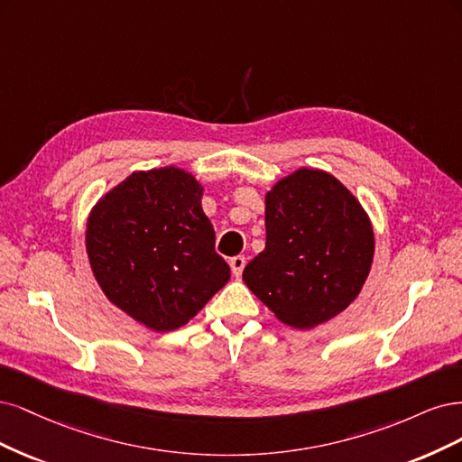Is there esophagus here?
Segmentation results:
<instances>
[{"label": "esophagus", "mask_w": 462, "mask_h": 462, "mask_svg": "<svg viewBox=\"0 0 462 462\" xmlns=\"http://www.w3.org/2000/svg\"><path fill=\"white\" fill-rule=\"evenodd\" d=\"M228 263H230L232 274H234L236 278H240L242 273H244V266H245V257H244V255H236V257H232Z\"/></svg>", "instance_id": "obj_1"}]
</instances>
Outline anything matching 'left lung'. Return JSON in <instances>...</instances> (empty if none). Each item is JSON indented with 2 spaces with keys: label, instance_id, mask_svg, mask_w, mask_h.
Listing matches in <instances>:
<instances>
[{
  "label": "left lung",
  "instance_id": "8db88e82",
  "mask_svg": "<svg viewBox=\"0 0 462 462\" xmlns=\"http://www.w3.org/2000/svg\"><path fill=\"white\" fill-rule=\"evenodd\" d=\"M264 251L244 282L293 328L334 319L359 295L374 232L353 193L328 172L300 169L266 193Z\"/></svg>",
  "mask_w": 462,
  "mask_h": 462
}]
</instances>
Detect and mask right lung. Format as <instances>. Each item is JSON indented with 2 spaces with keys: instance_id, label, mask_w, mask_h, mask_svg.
<instances>
[{
  "instance_id": "1",
  "label": "right lung",
  "mask_w": 462,
  "mask_h": 462,
  "mask_svg": "<svg viewBox=\"0 0 462 462\" xmlns=\"http://www.w3.org/2000/svg\"><path fill=\"white\" fill-rule=\"evenodd\" d=\"M201 193L182 169L134 172L88 218L86 251L97 284L155 332L180 328L230 280Z\"/></svg>"
}]
</instances>
